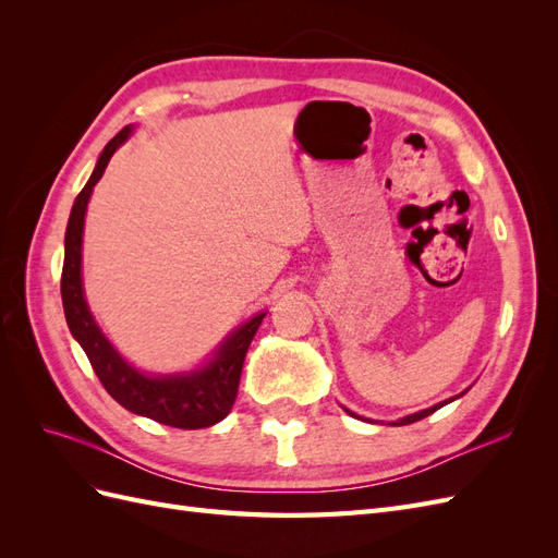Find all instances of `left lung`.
<instances>
[{"mask_svg": "<svg viewBox=\"0 0 558 558\" xmlns=\"http://www.w3.org/2000/svg\"><path fill=\"white\" fill-rule=\"evenodd\" d=\"M453 400V398H451ZM451 400H445V402H440V404H435V408H428V410H424V412H416V414H410V416H404V418H400L398 424H393V426H404V424H414V421H421V418H426V416H430L433 412H437L442 408V404H447V402H451ZM349 412V410H347ZM351 416H353V412H349Z\"/></svg>", "mask_w": 558, "mask_h": 558, "instance_id": "1", "label": "left lung"}]
</instances>
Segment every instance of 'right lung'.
<instances>
[{"instance_id": "add662e5", "label": "right lung", "mask_w": 558, "mask_h": 558, "mask_svg": "<svg viewBox=\"0 0 558 558\" xmlns=\"http://www.w3.org/2000/svg\"><path fill=\"white\" fill-rule=\"evenodd\" d=\"M130 134V125L123 128L105 146L102 156L83 191L76 195L70 214V223L64 232V265L60 279L62 307L66 326H70L76 342L86 351L97 379L102 381L107 393L123 404L125 410L158 421L174 428H207L226 418L238 398L240 377L248 344L258 332L265 314L253 316L248 324L234 330L226 344L216 351L214 361L191 375L177 377H146L140 369L128 365L102 330L97 328L93 314L83 300L81 286V242H83V216H86L93 185L102 179L113 150L121 146Z\"/></svg>"}]
</instances>
